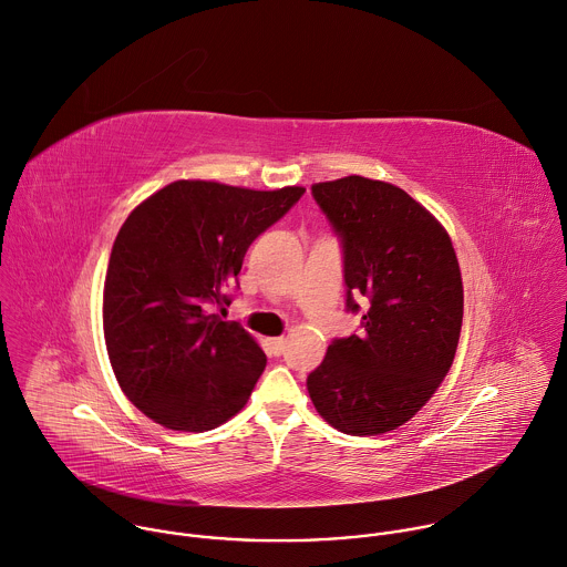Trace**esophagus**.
Wrapping results in <instances>:
<instances>
[{"label":"esophagus","instance_id":"34e87169","mask_svg":"<svg viewBox=\"0 0 567 567\" xmlns=\"http://www.w3.org/2000/svg\"><path fill=\"white\" fill-rule=\"evenodd\" d=\"M268 343H270V350H272L275 354H284L288 341H286V337H275V339H270Z\"/></svg>","mask_w":567,"mask_h":567}]
</instances>
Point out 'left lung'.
<instances>
[{
  "mask_svg": "<svg viewBox=\"0 0 567 567\" xmlns=\"http://www.w3.org/2000/svg\"><path fill=\"white\" fill-rule=\"evenodd\" d=\"M343 248L346 308H370L361 332L334 339L308 374L317 412L372 436L412 419L447 374L463 321V284L445 228L405 190L350 175L312 186Z\"/></svg>",
  "mask_w": 567,
  "mask_h": 567,
  "instance_id": "obj_1",
  "label": "left lung"
}]
</instances>
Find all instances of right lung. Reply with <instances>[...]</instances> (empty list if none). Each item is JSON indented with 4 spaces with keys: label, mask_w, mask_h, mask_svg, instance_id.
Wrapping results in <instances>:
<instances>
[{
    "label": "right lung",
    "mask_w": 567,
    "mask_h": 567,
    "mask_svg": "<svg viewBox=\"0 0 567 567\" xmlns=\"http://www.w3.org/2000/svg\"><path fill=\"white\" fill-rule=\"evenodd\" d=\"M306 193L173 182L124 221L104 284V337L124 394L155 423L204 432L235 416L266 368L259 343L210 306L250 244Z\"/></svg>",
    "instance_id": "right-lung-1"
}]
</instances>
